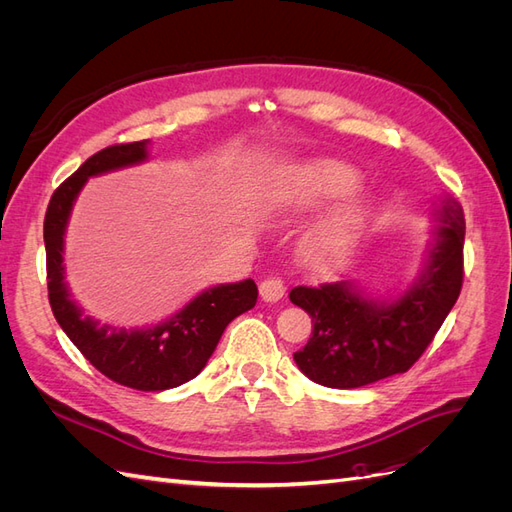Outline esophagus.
<instances>
[{"label":"esophagus","instance_id":"esophagus-1","mask_svg":"<svg viewBox=\"0 0 512 512\" xmlns=\"http://www.w3.org/2000/svg\"><path fill=\"white\" fill-rule=\"evenodd\" d=\"M284 294H286V286H284L280 277H267V280L260 282V297L265 299L267 303L280 301Z\"/></svg>","mask_w":512,"mask_h":512}]
</instances>
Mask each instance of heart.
<instances>
[{"label":"heart","instance_id":"b5f03b06","mask_svg":"<svg viewBox=\"0 0 512 512\" xmlns=\"http://www.w3.org/2000/svg\"><path fill=\"white\" fill-rule=\"evenodd\" d=\"M292 181L297 185L301 203L314 205L322 203V200L350 194L356 188V183H359V175H356L354 168L342 162L322 160L299 168ZM361 224L363 211L359 205H346L333 211L309 232V254H312L316 262H322V265L344 256L352 247L356 235H359Z\"/></svg>","mask_w":512,"mask_h":512}]
</instances>
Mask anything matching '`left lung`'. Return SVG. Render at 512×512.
<instances>
[{"mask_svg":"<svg viewBox=\"0 0 512 512\" xmlns=\"http://www.w3.org/2000/svg\"><path fill=\"white\" fill-rule=\"evenodd\" d=\"M466 220L446 198L421 277L393 303L365 299L352 284L297 286L290 301L312 316V337L294 352L303 374L329 389H359L408 371L433 342L463 284Z\"/></svg>","mask_w":512,"mask_h":512,"instance_id":"8db88e82","label":"left lung"}]
</instances>
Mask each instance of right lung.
<instances>
[{
	"mask_svg": "<svg viewBox=\"0 0 512 512\" xmlns=\"http://www.w3.org/2000/svg\"><path fill=\"white\" fill-rule=\"evenodd\" d=\"M147 160V141L111 145L94 153L53 192L44 215L46 284L59 327L100 374L136 391H166L196 378L230 320L256 305L254 280L200 292L181 312L149 329L100 324L70 297L64 282V235L76 196L89 177Z\"/></svg>",
	"mask_w": 512,
	"mask_h": 512,
	"instance_id": "1",
	"label": "right lung"
}]
</instances>
